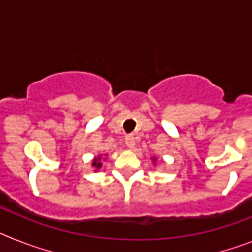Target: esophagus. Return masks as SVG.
I'll use <instances>...</instances> for the list:
<instances>
[{"label":"esophagus","instance_id":"1","mask_svg":"<svg viewBox=\"0 0 252 252\" xmlns=\"http://www.w3.org/2000/svg\"><path fill=\"white\" fill-rule=\"evenodd\" d=\"M125 142H126V146L128 149L135 148V137H133V135H127L126 139H125Z\"/></svg>","mask_w":252,"mask_h":252}]
</instances>
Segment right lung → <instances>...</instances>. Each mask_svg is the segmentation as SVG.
<instances>
[{
	"label": "right lung",
	"instance_id": "1",
	"mask_svg": "<svg viewBox=\"0 0 252 252\" xmlns=\"http://www.w3.org/2000/svg\"><path fill=\"white\" fill-rule=\"evenodd\" d=\"M99 160H101V158L93 160V166H95V168H101L102 164H101V162H99Z\"/></svg>",
	"mask_w": 252,
	"mask_h": 252
}]
</instances>
